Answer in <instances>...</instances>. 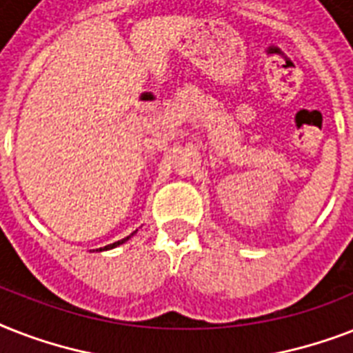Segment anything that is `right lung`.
<instances>
[{"label": "right lung", "mask_w": 353, "mask_h": 353, "mask_svg": "<svg viewBox=\"0 0 353 353\" xmlns=\"http://www.w3.org/2000/svg\"><path fill=\"white\" fill-rule=\"evenodd\" d=\"M132 236H133V234H130V236H126V238H122V240L115 241V243H110V245H106V247H104V249H101V251H108V249H113V247L121 245V243H124V241H126V240H130Z\"/></svg>", "instance_id": "1"}]
</instances>
